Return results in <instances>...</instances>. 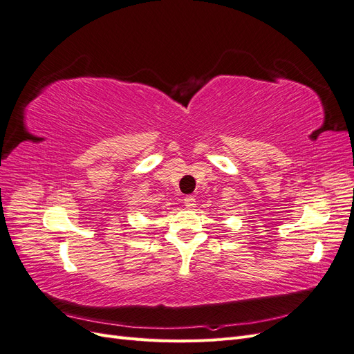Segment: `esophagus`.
Instances as JSON below:
<instances>
[{"mask_svg":"<svg viewBox=\"0 0 354 354\" xmlns=\"http://www.w3.org/2000/svg\"><path fill=\"white\" fill-rule=\"evenodd\" d=\"M185 205L187 208H194L196 205V199L194 196H186L185 198Z\"/></svg>","mask_w":354,"mask_h":354,"instance_id":"esophagus-1","label":"esophagus"}]
</instances>
